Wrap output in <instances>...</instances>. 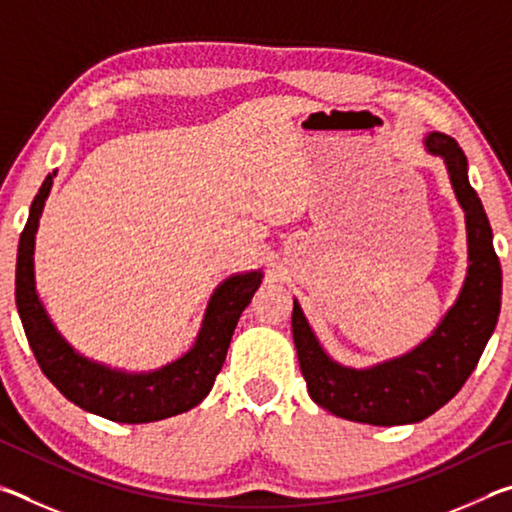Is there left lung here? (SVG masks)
Segmentation results:
<instances>
[{"instance_id": "1", "label": "left lung", "mask_w": 512, "mask_h": 512, "mask_svg": "<svg viewBox=\"0 0 512 512\" xmlns=\"http://www.w3.org/2000/svg\"><path fill=\"white\" fill-rule=\"evenodd\" d=\"M427 151L445 158L458 203L467 219L470 268L456 305L431 339L400 359L370 370L334 363L293 302L291 329L309 397L336 418L393 427L429 418L461 391L495 332L501 307V266L492 228L479 196L467 180V158L454 137L431 133Z\"/></svg>"}]
</instances>
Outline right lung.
Here are the masks:
<instances>
[{"label": "right lung", "instance_id": "add662e5", "mask_svg": "<svg viewBox=\"0 0 512 512\" xmlns=\"http://www.w3.org/2000/svg\"><path fill=\"white\" fill-rule=\"evenodd\" d=\"M54 176L56 173L45 178L38 196L33 198L29 221L17 246L15 271L17 311L40 370L69 402L112 422H155L194 409L210 393L241 311L250 305V298L262 282V273L235 275L216 289L196 345L178 361L149 375H126L97 366L79 357L60 339L40 305L33 282V239Z\"/></svg>", "mask_w": 512, "mask_h": 512}]
</instances>
